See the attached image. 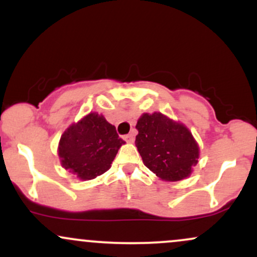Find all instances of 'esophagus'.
Wrapping results in <instances>:
<instances>
[{
  "mask_svg": "<svg viewBox=\"0 0 257 257\" xmlns=\"http://www.w3.org/2000/svg\"><path fill=\"white\" fill-rule=\"evenodd\" d=\"M124 140L126 141V143H129V144H132V143H134V134H128V135H125L124 137Z\"/></svg>",
  "mask_w": 257,
  "mask_h": 257,
  "instance_id": "34e87169",
  "label": "esophagus"
}]
</instances>
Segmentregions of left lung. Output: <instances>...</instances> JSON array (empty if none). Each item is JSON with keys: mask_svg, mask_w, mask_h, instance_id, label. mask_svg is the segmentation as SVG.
Returning a JSON list of instances; mask_svg holds the SVG:
<instances>
[{"mask_svg": "<svg viewBox=\"0 0 257 257\" xmlns=\"http://www.w3.org/2000/svg\"><path fill=\"white\" fill-rule=\"evenodd\" d=\"M135 145L144 164L164 181H180L198 163L199 146L182 123L161 112L143 113L138 119Z\"/></svg>", "mask_w": 257, "mask_h": 257, "instance_id": "1", "label": "left lung"}]
</instances>
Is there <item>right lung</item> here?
<instances>
[{"label":"right lung","mask_w":257,"mask_h":257,"mask_svg":"<svg viewBox=\"0 0 257 257\" xmlns=\"http://www.w3.org/2000/svg\"><path fill=\"white\" fill-rule=\"evenodd\" d=\"M102 114L90 112L72 123L61 135L58 155L61 167L82 181L107 172L120 146L124 145Z\"/></svg>","instance_id":"add662e5"}]
</instances>
